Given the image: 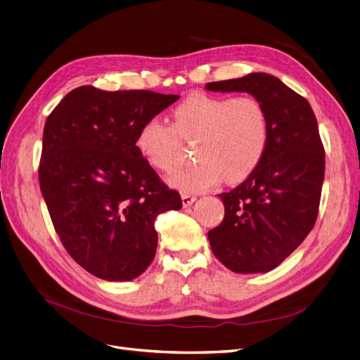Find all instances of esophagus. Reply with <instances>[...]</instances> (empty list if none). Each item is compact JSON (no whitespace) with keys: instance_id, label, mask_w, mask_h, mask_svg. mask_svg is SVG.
<instances>
[{"instance_id":"34e87169","label":"esophagus","mask_w":360,"mask_h":360,"mask_svg":"<svg viewBox=\"0 0 360 360\" xmlns=\"http://www.w3.org/2000/svg\"><path fill=\"white\" fill-rule=\"evenodd\" d=\"M181 198H182L184 207H190V206L197 200V197H195V195H191V194H182Z\"/></svg>"}]
</instances>
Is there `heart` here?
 Masks as SVG:
<instances>
[{
  "instance_id": "1",
  "label": "heart",
  "mask_w": 360,
  "mask_h": 360,
  "mask_svg": "<svg viewBox=\"0 0 360 360\" xmlns=\"http://www.w3.org/2000/svg\"><path fill=\"white\" fill-rule=\"evenodd\" d=\"M181 138H197L198 162L176 169L169 184L182 193H205L224 176L240 182L258 167L269 145V115L252 96L194 93L173 110V127L158 117L143 122L135 146L146 163L167 172L179 160Z\"/></svg>"
}]
</instances>
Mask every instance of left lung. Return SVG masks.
Here are the masks:
<instances>
[{"label":"left lung","mask_w":360,"mask_h":360,"mask_svg":"<svg viewBox=\"0 0 360 360\" xmlns=\"http://www.w3.org/2000/svg\"><path fill=\"white\" fill-rule=\"evenodd\" d=\"M209 91L249 93L269 115L270 138L258 167L219 194L225 217L207 233L214 255L240 274L267 273L313 230L325 178V151L307 99L274 75L250 72L207 83Z\"/></svg>","instance_id":"1"}]
</instances>
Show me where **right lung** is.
Here are the masks:
<instances>
[{
	"label": "right lung",
	"instance_id": "add662e5",
	"mask_svg": "<svg viewBox=\"0 0 360 360\" xmlns=\"http://www.w3.org/2000/svg\"><path fill=\"white\" fill-rule=\"evenodd\" d=\"M178 99L82 86L47 117L39 188L65 249L103 281L129 282L148 269L155 218L182 207L135 146L141 124Z\"/></svg>",
	"mask_w": 360,
	"mask_h": 360
}]
</instances>
